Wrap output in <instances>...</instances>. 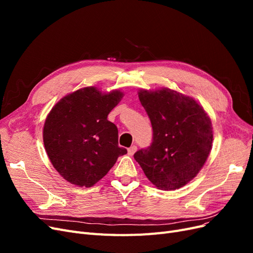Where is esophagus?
I'll use <instances>...</instances> for the list:
<instances>
[{"mask_svg": "<svg viewBox=\"0 0 253 253\" xmlns=\"http://www.w3.org/2000/svg\"><path fill=\"white\" fill-rule=\"evenodd\" d=\"M137 151V147H136V145H132V147L131 148H128L127 149V153H128V155H134V153Z\"/></svg>", "mask_w": 253, "mask_h": 253, "instance_id": "obj_1", "label": "esophagus"}]
</instances>
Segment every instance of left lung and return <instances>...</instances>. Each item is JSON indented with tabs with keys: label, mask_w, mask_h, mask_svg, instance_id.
Masks as SVG:
<instances>
[{
	"label": "left lung",
	"mask_w": 253,
	"mask_h": 253,
	"mask_svg": "<svg viewBox=\"0 0 253 253\" xmlns=\"http://www.w3.org/2000/svg\"><path fill=\"white\" fill-rule=\"evenodd\" d=\"M138 97L151 120L153 140L134 158L158 189H179L195 177L210 154L211 120L193 98L170 88L140 89Z\"/></svg>",
	"instance_id": "obj_1"
}]
</instances>
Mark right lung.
<instances>
[{"mask_svg": "<svg viewBox=\"0 0 253 253\" xmlns=\"http://www.w3.org/2000/svg\"><path fill=\"white\" fill-rule=\"evenodd\" d=\"M124 97L88 86L63 97L43 127V141L53 168L73 185L91 187L127 153L118 145V128L108 115Z\"/></svg>", "mask_w": 253, "mask_h": 253, "instance_id": "1", "label": "right lung"}]
</instances>
